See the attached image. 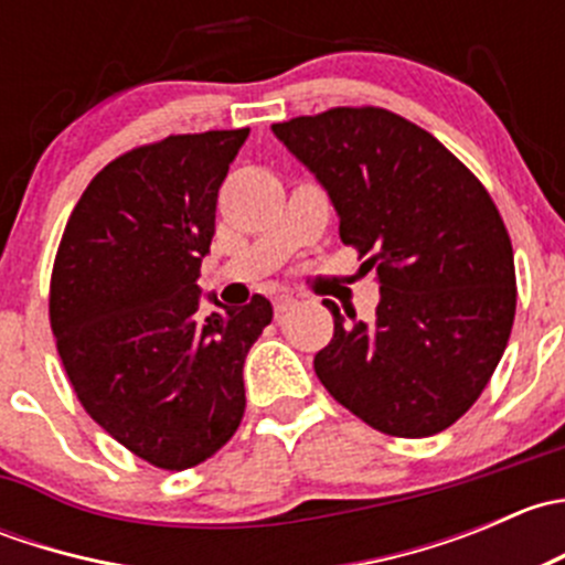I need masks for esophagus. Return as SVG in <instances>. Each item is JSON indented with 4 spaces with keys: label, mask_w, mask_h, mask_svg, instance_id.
Segmentation results:
<instances>
[{
    "label": "esophagus",
    "mask_w": 565,
    "mask_h": 565,
    "mask_svg": "<svg viewBox=\"0 0 565 565\" xmlns=\"http://www.w3.org/2000/svg\"><path fill=\"white\" fill-rule=\"evenodd\" d=\"M295 303H298V300H295V295H289V292L276 295V300H273V306H276V315H284V311L292 309Z\"/></svg>",
    "instance_id": "obj_1"
}]
</instances>
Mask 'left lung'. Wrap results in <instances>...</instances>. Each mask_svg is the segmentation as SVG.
<instances>
[{
	"label": "left lung",
	"instance_id": "1",
	"mask_svg": "<svg viewBox=\"0 0 565 565\" xmlns=\"http://www.w3.org/2000/svg\"><path fill=\"white\" fill-rule=\"evenodd\" d=\"M317 177L339 235L369 259L374 322L341 317L317 352L330 396L393 437H429L472 407L516 311L514 250L487 188L440 141L385 108H330L273 125Z\"/></svg>",
	"mask_w": 565,
	"mask_h": 565
}]
</instances>
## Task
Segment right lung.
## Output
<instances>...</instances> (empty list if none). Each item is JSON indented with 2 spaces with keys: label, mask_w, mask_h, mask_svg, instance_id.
<instances>
[{
  "label": "right lung",
  "mask_w": 565,
  "mask_h": 565,
  "mask_svg": "<svg viewBox=\"0 0 565 565\" xmlns=\"http://www.w3.org/2000/svg\"><path fill=\"white\" fill-rule=\"evenodd\" d=\"M248 128L169 136L95 174L51 273L49 315L78 402L163 470L213 457L246 409L243 363L270 300L202 315L199 267L215 202Z\"/></svg>",
  "instance_id": "obj_1"
}]
</instances>
